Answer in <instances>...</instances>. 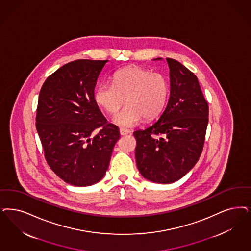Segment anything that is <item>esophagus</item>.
I'll use <instances>...</instances> for the list:
<instances>
[{
	"instance_id": "obj_1",
	"label": "esophagus",
	"mask_w": 251,
	"mask_h": 251,
	"mask_svg": "<svg viewBox=\"0 0 251 251\" xmlns=\"http://www.w3.org/2000/svg\"><path fill=\"white\" fill-rule=\"evenodd\" d=\"M130 132V130H127V129H123V128H121V129H120V133H121V135H127V134H129Z\"/></svg>"
}]
</instances>
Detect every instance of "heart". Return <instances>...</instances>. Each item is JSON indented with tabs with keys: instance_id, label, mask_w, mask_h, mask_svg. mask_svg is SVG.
<instances>
[{
	"instance_id": "1",
	"label": "heart",
	"mask_w": 251,
	"mask_h": 251,
	"mask_svg": "<svg viewBox=\"0 0 251 251\" xmlns=\"http://www.w3.org/2000/svg\"><path fill=\"white\" fill-rule=\"evenodd\" d=\"M112 83H101L96 87L95 100L105 112L115 115L124 101L126 106L115 118V124L134 127L145 118L150 120L163 111L169 96V83L161 73L130 66L117 70Z\"/></svg>"
}]
</instances>
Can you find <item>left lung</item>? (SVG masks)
I'll use <instances>...</instances> for the list:
<instances>
[{"instance_id": "obj_1", "label": "left lung", "mask_w": 251, "mask_h": 251, "mask_svg": "<svg viewBox=\"0 0 251 251\" xmlns=\"http://www.w3.org/2000/svg\"><path fill=\"white\" fill-rule=\"evenodd\" d=\"M166 60L171 93L164 112L146 130L133 132L139 172L157 183L176 182L197 164L208 122V105L197 76L180 62Z\"/></svg>"}]
</instances>
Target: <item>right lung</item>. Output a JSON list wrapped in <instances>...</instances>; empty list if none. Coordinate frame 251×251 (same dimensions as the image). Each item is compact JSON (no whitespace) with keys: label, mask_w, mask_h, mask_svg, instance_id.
Masks as SVG:
<instances>
[{"label":"right lung","mask_w":251,"mask_h":251,"mask_svg":"<svg viewBox=\"0 0 251 251\" xmlns=\"http://www.w3.org/2000/svg\"><path fill=\"white\" fill-rule=\"evenodd\" d=\"M107 62L72 61L46 78L40 92L36 128L45 159L71 185L101 181L121 136L95 100L96 81Z\"/></svg>","instance_id":"obj_1"}]
</instances>
